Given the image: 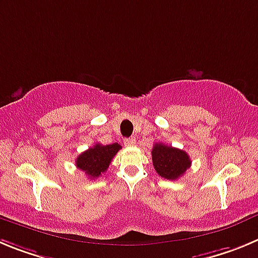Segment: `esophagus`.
<instances>
[{
    "label": "esophagus",
    "mask_w": 258,
    "mask_h": 258,
    "mask_svg": "<svg viewBox=\"0 0 258 258\" xmlns=\"http://www.w3.org/2000/svg\"><path fill=\"white\" fill-rule=\"evenodd\" d=\"M124 145L126 146H132V145H135V144H136V139L135 138H128V139H124Z\"/></svg>",
    "instance_id": "esophagus-1"
}]
</instances>
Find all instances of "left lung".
<instances>
[{
	"label": "left lung",
	"mask_w": 258,
	"mask_h": 258,
	"mask_svg": "<svg viewBox=\"0 0 258 258\" xmlns=\"http://www.w3.org/2000/svg\"><path fill=\"white\" fill-rule=\"evenodd\" d=\"M152 158L153 166L158 175L167 180H177L191 166L186 152L162 143L153 146Z\"/></svg>",
	"instance_id": "obj_1"
}]
</instances>
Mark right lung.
<instances>
[{
  "label": "right lung",
  "mask_w": 258,
  "mask_h": 258,
  "mask_svg": "<svg viewBox=\"0 0 258 258\" xmlns=\"http://www.w3.org/2000/svg\"><path fill=\"white\" fill-rule=\"evenodd\" d=\"M122 146L118 143L101 145L95 144L92 148L80 154L76 159V166L89 176L90 178H97L108 169L109 164Z\"/></svg>",
  "instance_id": "add662e5"
}]
</instances>
